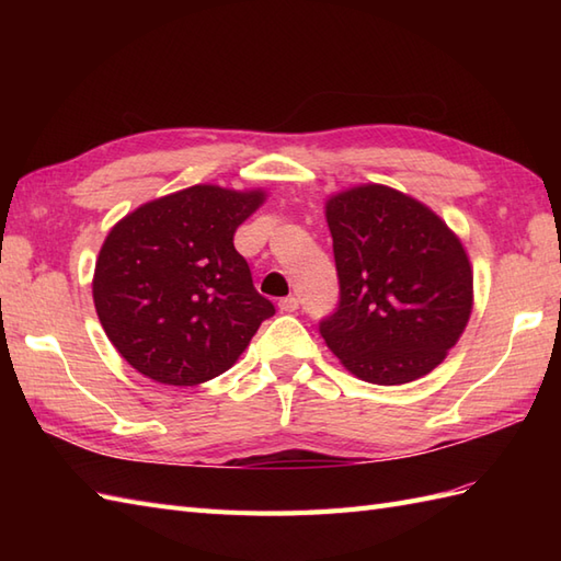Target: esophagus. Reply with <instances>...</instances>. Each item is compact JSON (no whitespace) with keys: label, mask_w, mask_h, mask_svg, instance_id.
I'll return each mask as SVG.
<instances>
[{"label":"esophagus","mask_w":561,"mask_h":561,"mask_svg":"<svg viewBox=\"0 0 561 561\" xmlns=\"http://www.w3.org/2000/svg\"><path fill=\"white\" fill-rule=\"evenodd\" d=\"M296 308H299V299H296V296H284V299L279 301L282 313H294Z\"/></svg>","instance_id":"34e87169"}]
</instances>
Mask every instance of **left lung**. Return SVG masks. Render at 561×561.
<instances>
[{
    "label": "left lung",
    "instance_id": "1",
    "mask_svg": "<svg viewBox=\"0 0 561 561\" xmlns=\"http://www.w3.org/2000/svg\"><path fill=\"white\" fill-rule=\"evenodd\" d=\"M340 299L318 323L337 359L368 383L400 386L446 359L472 311L460 241L432 209L386 185L325 207Z\"/></svg>",
    "mask_w": 561,
    "mask_h": 561
}]
</instances>
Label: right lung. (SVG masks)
Instances as JSON below:
<instances>
[{
    "label": "right lung",
    "instance_id": "add662e5",
    "mask_svg": "<svg viewBox=\"0 0 561 561\" xmlns=\"http://www.w3.org/2000/svg\"><path fill=\"white\" fill-rule=\"evenodd\" d=\"M265 195L193 185L113 226L93 304L125 362L157 383L197 386L229 371L274 306L257 294L233 233Z\"/></svg>",
    "mask_w": 561,
    "mask_h": 561
}]
</instances>
